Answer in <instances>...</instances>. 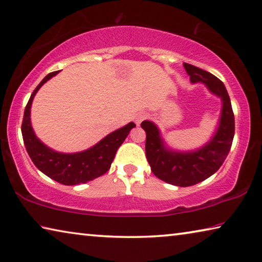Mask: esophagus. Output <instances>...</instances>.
<instances>
[{"mask_svg":"<svg viewBox=\"0 0 262 262\" xmlns=\"http://www.w3.org/2000/svg\"><path fill=\"white\" fill-rule=\"evenodd\" d=\"M147 113H144V112H141V113H139V114H136V116H135V122H136V124H140L141 122L143 121L144 119L147 118Z\"/></svg>","mask_w":262,"mask_h":262,"instance_id":"obj_1","label":"esophagus"}]
</instances>
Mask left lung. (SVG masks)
<instances>
[{"label": "left lung", "instance_id": "1", "mask_svg": "<svg viewBox=\"0 0 262 262\" xmlns=\"http://www.w3.org/2000/svg\"><path fill=\"white\" fill-rule=\"evenodd\" d=\"M191 84L204 85L211 94L222 100L218 123L210 140L192 150L170 147L155 122L144 120L146 156L151 171L165 183L191 186L212 176L222 167L230 151L234 136V115L225 85L217 77L196 66L184 63Z\"/></svg>", "mask_w": 262, "mask_h": 262}]
</instances>
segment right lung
<instances>
[{
  "label": "right lung",
  "instance_id": "1",
  "mask_svg": "<svg viewBox=\"0 0 262 262\" xmlns=\"http://www.w3.org/2000/svg\"><path fill=\"white\" fill-rule=\"evenodd\" d=\"M59 71L49 73L32 92L24 111L22 122V135L24 146L38 170L53 181L64 185H77L87 183L103 175L111 168L116 150L123 143L133 128L134 122L127 123L119 129L110 133L89 149L77 152H60L50 148L37 138L31 124V105L36 93L45 82L55 77Z\"/></svg>",
  "mask_w": 262,
  "mask_h": 262
}]
</instances>
